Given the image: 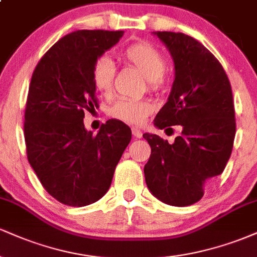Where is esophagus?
<instances>
[{
    "mask_svg": "<svg viewBox=\"0 0 257 257\" xmlns=\"http://www.w3.org/2000/svg\"><path fill=\"white\" fill-rule=\"evenodd\" d=\"M132 133L135 138H138V139L143 138V133H141V131L139 128H135V126L134 128H132Z\"/></svg>",
    "mask_w": 257,
    "mask_h": 257,
    "instance_id": "1",
    "label": "esophagus"
}]
</instances>
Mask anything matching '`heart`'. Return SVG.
Masks as SVG:
<instances>
[{"label":"heart","mask_w":257,"mask_h":257,"mask_svg":"<svg viewBox=\"0 0 257 257\" xmlns=\"http://www.w3.org/2000/svg\"><path fill=\"white\" fill-rule=\"evenodd\" d=\"M122 58L128 64L133 65L149 79L152 88L157 87L162 82L167 69L166 59L156 47L147 42L131 44L122 52ZM114 65L107 57L96 59L91 69V81L96 90L102 95H108L113 88ZM153 111V105L149 100L119 99L111 106L110 116L126 124L139 125L145 122L147 116Z\"/></svg>","instance_id":"heart-1"}]
</instances>
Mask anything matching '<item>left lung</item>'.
I'll return each mask as SVG.
<instances>
[{
    "mask_svg": "<svg viewBox=\"0 0 257 257\" xmlns=\"http://www.w3.org/2000/svg\"><path fill=\"white\" fill-rule=\"evenodd\" d=\"M174 61V82L155 126L181 125L173 144L143 135L151 146L145 164L146 185L166 204L198 202L206 186L225 169L235 135L234 105L225 70L202 43L181 32H153Z\"/></svg>",
    "mask_w": 257,
    "mask_h": 257,
    "instance_id": "left-lung-1",
    "label": "left lung"
}]
</instances>
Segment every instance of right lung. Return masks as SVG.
I'll return each instance as SVG.
<instances>
[{
    "mask_svg": "<svg viewBox=\"0 0 257 257\" xmlns=\"http://www.w3.org/2000/svg\"><path fill=\"white\" fill-rule=\"evenodd\" d=\"M124 31L78 30L59 40L32 73L25 108L29 163L53 198L71 206L96 202L110 188L132 131L108 119L94 135L84 111L98 106L91 69Z\"/></svg>",
    "mask_w": 257,
    "mask_h": 257,
    "instance_id": "add662e5",
    "label": "right lung"
}]
</instances>
